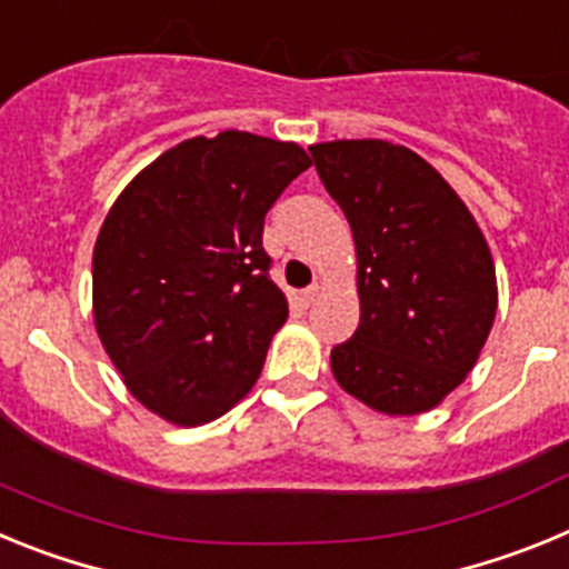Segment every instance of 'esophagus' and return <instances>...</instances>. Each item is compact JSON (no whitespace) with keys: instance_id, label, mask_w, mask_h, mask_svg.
Here are the masks:
<instances>
[{"instance_id":"esophagus-1","label":"esophagus","mask_w":569,"mask_h":569,"mask_svg":"<svg viewBox=\"0 0 569 569\" xmlns=\"http://www.w3.org/2000/svg\"><path fill=\"white\" fill-rule=\"evenodd\" d=\"M319 284H316V281H313V284H310V288H305V290H301V301H305V305H313V301H316V296H319Z\"/></svg>"}]
</instances>
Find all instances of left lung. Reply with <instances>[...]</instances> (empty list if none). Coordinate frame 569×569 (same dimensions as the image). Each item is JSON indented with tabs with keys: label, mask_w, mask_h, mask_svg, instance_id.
Here are the masks:
<instances>
[{
	"label": "left lung",
	"mask_w": 569,
	"mask_h": 569,
	"mask_svg": "<svg viewBox=\"0 0 569 569\" xmlns=\"http://www.w3.org/2000/svg\"><path fill=\"white\" fill-rule=\"evenodd\" d=\"M310 156L359 259V328L330 353L336 381L379 413H425L465 381L490 336L499 305L490 248L413 150L341 139Z\"/></svg>",
	"instance_id": "1"
}]
</instances>
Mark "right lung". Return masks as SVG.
<instances>
[{
	"instance_id": "obj_1",
	"label": "right lung",
	"mask_w": 569,
	"mask_h": 569,
	"mask_svg": "<svg viewBox=\"0 0 569 569\" xmlns=\"http://www.w3.org/2000/svg\"><path fill=\"white\" fill-rule=\"evenodd\" d=\"M308 168L299 144L224 130L170 148L113 202L93 248V319L156 416L208 425L256 385L288 319L264 216Z\"/></svg>"
}]
</instances>
